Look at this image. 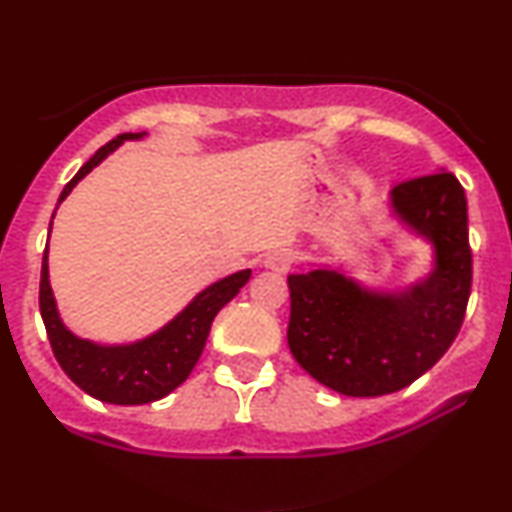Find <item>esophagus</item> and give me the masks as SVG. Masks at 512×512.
I'll use <instances>...</instances> for the list:
<instances>
[{
	"label": "esophagus",
	"mask_w": 512,
	"mask_h": 512,
	"mask_svg": "<svg viewBox=\"0 0 512 512\" xmlns=\"http://www.w3.org/2000/svg\"><path fill=\"white\" fill-rule=\"evenodd\" d=\"M291 264H293V257L291 252L286 250H274L264 257V267L272 269V272H289Z\"/></svg>",
	"instance_id": "obj_1"
}]
</instances>
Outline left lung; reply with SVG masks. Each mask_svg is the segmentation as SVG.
Segmentation results:
<instances>
[{
	"label": "left lung",
	"mask_w": 512,
	"mask_h": 512,
	"mask_svg": "<svg viewBox=\"0 0 512 512\" xmlns=\"http://www.w3.org/2000/svg\"><path fill=\"white\" fill-rule=\"evenodd\" d=\"M397 216L436 245V269L402 293H370L330 269L289 274L291 354L317 383L380 397L414 383L460 332L472 293L467 197L438 170L392 187Z\"/></svg>",
	"instance_id": "obj_1"
}]
</instances>
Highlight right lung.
I'll list each match as a JSON object with an SVG mask.
<instances>
[{
	"mask_svg": "<svg viewBox=\"0 0 512 512\" xmlns=\"http://www.w3.org/2000/svg\"><path fill=\"white\" fill-rule=\"evenodd\" d=\"M142 137L144 132H127L101 146L64 185L60 202L72 192L76 182L91 173L125 139ZM248 279L250 269L216 281L199 293L195 301L187 305L173 322H168L161 332L151 334L142 342L127 346H98L74 337L62 325L48 281V250H45L43 269H40V315H43L45 330H48L52 354L81 390L110 404H149L185 383L202 356L216 313L238 296Z\"/></svg>",
	"mask_w": 512,
	"mask_h": 512,
	"instance_id": "1",
	"label": "right lung"
}]
</instances>
